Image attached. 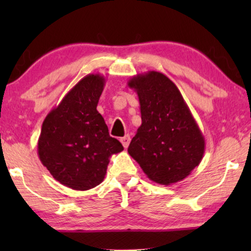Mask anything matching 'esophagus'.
<instances>
[{
  "mask_svg": "<svg viewBox=\"0 0 251 251\" xmlns=\"http://www.w3.org/2000/svg\"><path fill=\"white\" fill-rule=\"evenodd\" d=\"M120 142L122 143L123 147H125V149H126V147H128L129 144H130V136L126 135V136H125V137H122V138L120 139Z\"/></svg>",
  "mask_w": 251,
  "mask_h": 251,
  "instance_id": "34e87169",
  "label": "esophagus"
}]
</instances>
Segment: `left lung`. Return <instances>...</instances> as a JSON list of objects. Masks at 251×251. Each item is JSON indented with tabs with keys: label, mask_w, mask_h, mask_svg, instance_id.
<instances>
[{
	"label": "left lung",
	"mask_w": 251,
	"mask_h": 251,
	"mask_svg": "<svg viewBox=\"0 0 251 251\" xmlns=\"http://www.w3.org/2000/svg\"><path fill=\"white\" fill-rule=\"evenodd\" d=\"M128 87L138 95L142 125L128 147L151 180L171 185L200 164L205 140L176 84L160 72L137 74Z\"/></svg>",
	"instance_id": "obj_1"
}]
</instances>
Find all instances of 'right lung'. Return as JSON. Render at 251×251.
<instances>
[{"mask_svg":"<svg viewBox=\"0 0 251 251\" xmlns=\"http://www.w3.org/2000/svg\"><path fill=\"white\" fill-rule=\"evenodd\" d=\"M106 80L88 74L44 119L37 142L40 161L64 186L87 191L104 180L109 159L123 151L109 136L97 105Z\"/></svg>","mask_w":251,"mask_h":251,"instance_id":"1","label":"right lung"}]
</instances>
